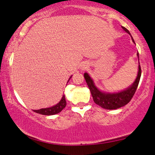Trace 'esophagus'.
Returning a JSON list of instances; mask_svg holds the SVG:
<instances>
[{
    "label": "esophagus",
    "mask_w": 155,
    "mask_h": 155,
    "mask_svg": "<svg viewBox=\"0 0 155 155\" xmlns=\"http://www.w3.org/2000/svg\"><path fill=\"white\" fill-rule=\"evenodd\" d=\"M87 66H88V65H83V68H86Z\"/></svg>",
    "instance_id": "esophagus-1"
}]
</instances>
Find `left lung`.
<instances>
[{"mask_svg":"<svg viewBox=\"0 0 155 155\" xmlns=\"http://www.w3.org/2000/svg\"><path fill=\"white\" fill-rule=\"evenodd\" d=\"M122 28L127 33H128L130 35H131L129 31L126 28L122 27ZM132 40L135 43V41H134L133 37H132ZM137 55H138L139 59L138 53H137ZM140 75H141V69H140V63H139L138 75H137L135 82L131 86L128 87L127 89L124 90V91L117 92V93H106V92L100 91L95 86L93 80L88 75V73H84L85 80H86L87 85H88L90 91L91 93L94 102L97 105H100V107H103L105 109H107V110H114V109L119 108V107H123V106L129 103L130 101L133 98V95L135 94L137 88H138Z\"/></svg>","mask_w":155,"mask_h":155,"instance_id":"obj_1","label":"left lung"}]
</instances>
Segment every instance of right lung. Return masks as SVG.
Returning <instances> with one entry per match:
<instances>
[{
  "mask_svg": "<svg viewBox=\"0 0 155 155\" xmlns=\"http://www.w3.org/2000/svg\"><path fill=\"white\" fill-rule=\"evenodd\" d=\"M72 78V76H71L70 78ZM70 78H69V79H70ZM66 105H67V102H66V100H65V96L63 95V97H62L61 100L60 102H59L58 104H56L55 105L53 106V107H47V108H41V109H39V110H34V112L37 113V114H41V115H46V116L54 115V114L60 113L61 111L63 110L64 107H66Z\"/></svg>",
  "mask_w": 155,
  "mask_h": 155,
  "instance_id": "right-lung-1",
  "label": "right lung"
}]
</instances>
